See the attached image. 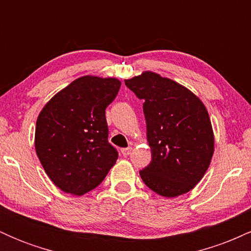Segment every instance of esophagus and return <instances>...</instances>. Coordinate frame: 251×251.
<instances>
[{"label":"esophagus","instance_id":"34e87169","mask_svg":"<svg viewBox=\"0 0 251 251\" xmlns=\"http://www.w3.org/2000/svg\"><path fill=\"white\" fill-rule=\"evenodd\" d=\"M131 152H132V148L131 146H128V148H126V149H122V153H123V155H128V154H131Z\"/></svg>","mask_w":251,"mask_h":251}]
</instances>
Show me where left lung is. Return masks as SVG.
Returning a JSON list of instances; mask_svg holds the SVG:
<instances>
[{"label":"left lung","instance_id":"8db88e82","mask_svg":"<svg viewBox=\"0 0 251 251\" xmlns=\"http://www.w3.org/2000/svg\"><path fill=\"white\" fill-rule=\"evenodd\" d=\"M144 100L151 163L139 171L146 186L164 197H177L196 186L214 154V132L204 103L168 77L152 72L125 80Z\"/></svg>","mask_w":251,"mask_h":251}]
</instances>
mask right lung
<instances>
[{"label":"right lung","mask_w":251,"mask_h":251,"mask_svg":"<svg viewBox=\"0 0 251 251\" xmlns=\"http://www.w3.org/2000/svg\"><path fill=\"white\" fill-rule=\"evenodd\" d=\"M122 82L86 75L45 105L36 120L35 150L46 174L67 194L96 189L118 159L108 143L105 109Z\"/></svg>","instance_id":"add662e5"}]
</instances>
